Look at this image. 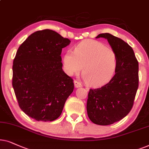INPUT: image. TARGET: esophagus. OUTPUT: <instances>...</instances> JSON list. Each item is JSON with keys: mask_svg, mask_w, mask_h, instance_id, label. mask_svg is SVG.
<instances>
[{"mask_svg": "<svg viewBox=\"0 0 149 149\" xmlns=\"http://www.w3.org/2000/svg\"><path fill=\"white\" fill-rule=\"evenodd\" d=\"M82 85L80 82H78V81L75 80L74 81V86L75 88H79V87H81Z\"/></svg>", "mask_w": 149, "mask_h": 149, "instance_id": "34e87169", "label": "esophagus"}]
</instances>
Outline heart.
Returning a JSON list of instances; mask_svg holds the SVG:
<instances>
[{
    "mask_svg": "<svg viewBox=\"0 0 149 149\" xmlns=\"http://www.w3.org/2000/svg\"><path fill=\"white\" fill-rule=\"evenodd\" d=\"M117 58L112 49L95 40H85L63 57L65 73L73 76L80 72L89 86H100L110 80L116 70Z\"/></svg>",
    "mask_w": 149,
    "mask_h": 149,
    "instance_id": "heart-1",
    "label": "heart"
}]
</instances>
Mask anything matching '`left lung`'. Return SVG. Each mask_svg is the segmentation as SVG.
Masks as SVG:
<instances>
[{
	"mask_svg": "<svg viewBox=\"0 0 149 149\" xmlns=\"http://www.w3.org/2000/svg\"><path fill=\"white\" fill-rule=\"evenodd\" d=\"M108 40L117 58L115 75L99 88L90 89L86 104L87 114L93 123L108 125L125 117L132 110L138 88V62L132 47L110 33L96 38Z\"/></svg>",
	"mask_w": 149,
	"mask_h": 149,
	"instance_id": "1",
	"label": "left lung"
}]
</instances>
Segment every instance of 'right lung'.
<instances>
[{"instance_id": "right-lung-1", "label": "right lung", "mask_w": 149, "mask_h": 149, "mask_svg": "<svg viewBox=\"0 0 149 149\" xmlns=\"http://www.w3.org/2000/svg\"><path fill=\"white\" fill-rule=\"evenodd\" d=\"M71 41L49 29L36 31L20 45L13 63L12 85L19 108L37 121L62 113L74 88L63 70L61 52Z\"/></svg>"}]
</instances>
